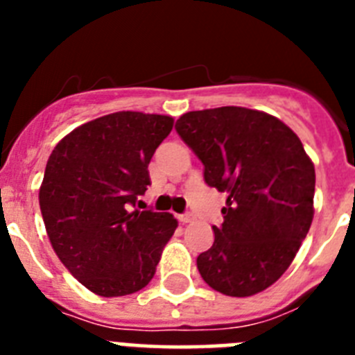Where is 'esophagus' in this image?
I'll return each instance as SVG.
<instances>
[{
    "label": "esophagus",
    "mask_w": 355,
    "mask_h": 355,
    "mask_svg": "<svg viewBox=\"0 0 355 355\" xmlns=\"http://www.w3.org/2000/svg\"><path fill=\"white\" fill-rule=\"evenodd\" d=\"M193 218H196V215H193V213H190V211H187V213H183V215H180V222H183V224H188V222H192Z\"/></svg>",
    "instance_id": "34e87169"
}]
</instances>
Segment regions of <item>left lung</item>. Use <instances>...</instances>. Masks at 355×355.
<instances>
[{
  "mask_svg": "<svg viewBox=\"0 0 355 355\" xmlns=\"http://www.w3.org/2000/svg\"><path fill=\"white\" fill-rule=\"evenodd\" d=\"M175 131L227 192L224 222L199 254L200 277L229 297H250L286 272L313 222L315 167L302 142L274 115L241 106L181 115Z\"/></svg>",
  "mask_w": 355,
  "mask_h": 355,
  "instance_id": "left-lung-1",
  "label": "left lung"
}]
</instances>
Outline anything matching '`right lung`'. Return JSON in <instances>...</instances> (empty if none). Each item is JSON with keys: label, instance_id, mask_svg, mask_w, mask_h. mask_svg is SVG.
Wrapping results in <instances>:
<instances>
[{"label": "right lung", "instance_id": "obj_1", "mask_svg": "<svg viewBox=\"0 0 355 355\" xmlns=\"http://www.w3.org/2000/svg\"><path fill=\"white\" fill-rule=\"evenodd\" d=\"M172 126L168 115L117 112L72 130L49 156L39 190L46 231L92 293L122 297L147 286L178 227L171 213L133 209Z\"/></svg>", "mask_w": 355, "mask_h": 355}]
</instances>
